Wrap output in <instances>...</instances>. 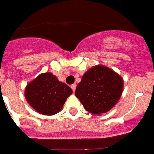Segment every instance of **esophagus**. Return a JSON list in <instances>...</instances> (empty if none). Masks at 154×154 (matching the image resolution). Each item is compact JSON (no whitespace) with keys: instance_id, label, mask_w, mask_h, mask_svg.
<instances>
[{"instance_id":"esophagus-1","label":"esophagus","mask_w":154,"mask_h":154,"mask_svg":"<svg viewBox=\"0 0 154 154\" xmlns=\"http://www.w3.org/2000/svg\"><path fill=\"white\" fill-rule=\"evenodd\" d=\"M70 87H71L72 90H73V91H74V92H75V89H76V85H75V84H74V85H72L70 86Z\"/></svg>"}]
</instances>
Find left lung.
Instances as JSON below:
<instances>
[{"mask_svg": "<svg viewBox=\"0 0 154 154\" xmlns=\"http://www.w3.org/2000/svg\"><path fill=\"white\" fill-rule=\"evenodd\" d=\"M124 79L109 67L93 66L84 74L75 89V96L88 112L100 115L109 112L120 99Z\"/></svg>", "mask_w": 154, "mask_h": 154, "instance_id": "8db88e82", "label": "left lung"}]
</instances>
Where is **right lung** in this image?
<instances>
[{"label": "right lung", "mask_w": 154, "mask_h": 154, "mask_svg": "<svg viewBox=\"0 0 154 154\" xmlns=\"http://www.w3.org/2000/svg\"><path fill=\"white\" fill-rule=\"evenodd\" d=\"M73 91L51 72L42 73L27 84L25 97L36 112L54 115L60 112Z\"/></svg>", "instance_id": "right-lung-1"}]
</instances>
